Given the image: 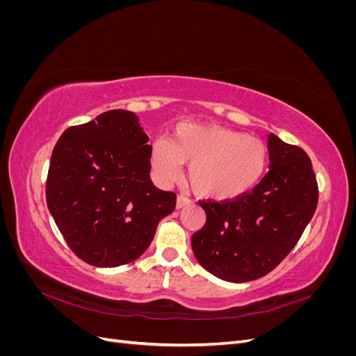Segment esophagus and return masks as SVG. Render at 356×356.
<instances>
[{"mask_svg": "<svg viewBox=\"0 0 356 356\" xmlns=\"http://www.w3.org/2000/svg\"><path fill=\"white\" fill-rule=\"evenodd\" d=\"M190 203H191V200H190L187 196L179 195V196L177 197V209L184 208V207H187V204H190Z\"/></svg>", "mask_w": 356, "mask_h": 356, "instance_id": "34e87169", "label": "esophagus"}]
</instances>
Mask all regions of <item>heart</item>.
Returning <instances> with one entry per match:
<instances>
[{
	"instance_id": "heart-1",
	"label": "heart",
	"mask_w": 356,
	"mask_h": 356,
	"mask_svg": "<svg viewBox=\"0 0 356 356\" xmlns=\"http://www.w3.org/2000/svg\"><path fill=\"white\" fill-rule=\"evenodd\" d=\"M267 147L261 139L233 129L181 123L170 139L152 145L149 163L160 184H169L188 163V181L199 196L236 199L261 181L267 168Z\"/></svg>"
}]
</instances>
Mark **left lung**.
<instances>
[{"mask_svg": "<svg viewBox=\"0 0 356 356\" xmlns=\"http://www.w3.org/2000/svg\"><path fill=\"white\" fill-rule=\"evenodd\" d=\"M268 172L251 193L202 202L207 222L191 236L196 260L227 282L272 272L298 242L318 203L316 177L303 149L267 136Z\"/></svg>", "mask_w": 356, "mask_h": 356, "instance_id": "8db88e82", "label": "left lung"}]
</instances>
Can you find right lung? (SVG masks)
<instances>
[{
  "mask_svg": "<svg viewBox=\"0 0 356 356\" xmlns=\"http://www.w3.org/2000/svg\"><path fill=\"white\" fill-rule=\"evenodd\" d=\"M148 136L135 113L110 110L67 129L53 148L47 208L72 252L95 267L131 263L177 196L149 178Z\"/></svg>",
  "mask_w": 356,
  "mask_h": 356,
  "instance_id": "obj_1",
  "label": "right lung"
}]
</instances>
